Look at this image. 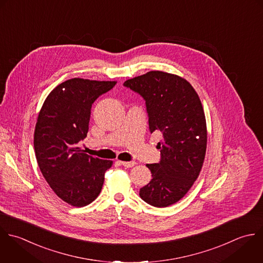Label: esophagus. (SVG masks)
Listing matches in <instances>:
<instances>
[{"label": "esophagus", "instance_id": "34e87169", "mask_svg": "<svg viewBox=\"0 0 263 263\" xmlns=\"http://www.w3.org/2000/svg\"><path fill=\"white\" fill-rule=\"evenodd\" d=\"M118 163H119L120 165L126 167V168H132V167L135 166V164H136L134 161H131V162H120V161H118Z\"/></svg>", "mask_w": 263, "mask_h": 263}]
</instances>
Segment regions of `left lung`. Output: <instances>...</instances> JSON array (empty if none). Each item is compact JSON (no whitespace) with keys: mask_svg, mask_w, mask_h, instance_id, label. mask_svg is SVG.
<instances>
[{"mask_svg":"<svg viewBox=\"0 0 263 263\" xmlns=\"http://www.w3.org/2000/svg\"><path fill=\"white\" fill-rule=\"evenodd\" d=\"M124 86L143 97L149 131L163 136L157 145L161 161L146 165L153 178L139 196L152 206L168 207L186 195L203 167L207 126L202 102L185 79L160 70L127 80Z\"/></svg>","mask_w":263,"mask_h":263,"instance_id":"left-lung-1","label":"left lung"}]
</instances>
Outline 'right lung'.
<instances>
[{"label":"right lung","instance_id":"right-lung-1","mask_svg":"<svg viewBox=\"0 0 263 263\" xmlns=\"http://www.w3.org/2000/svg\"><path fill=\"white\" fill-rule=\"evenodd\" d=\"M116 81L67 80L47 96L36 120L33 146L40 170L58 198L74 207L92 203L100 194L112 161L85 154L93 102Z\"/></svg>","mask_w":263,"mask_h":263}]
</instances>
